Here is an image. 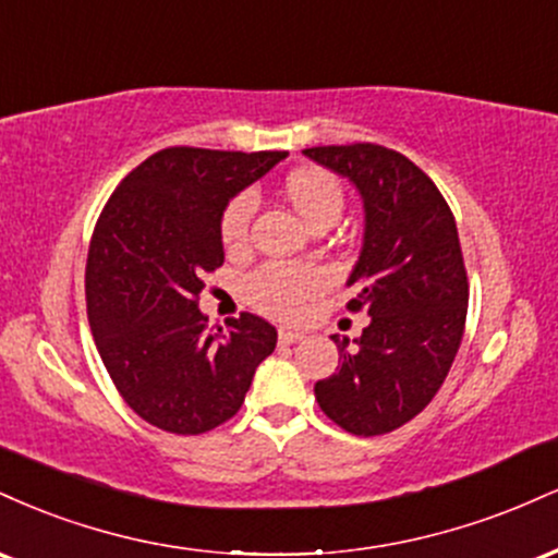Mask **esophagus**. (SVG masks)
Segmentation results:
<instances>
[{"mask_svg": "<svg viewBox=\"0 0 558 558\" xmlns=\"http://www.w3.org/2000/svg\"><path fill=\"white\" fill-rule=\"evenodd\" d=\"M304 332L301 330H291V328H280L278 330V341L283 343V345H291V343H299V341H304Z\"/></svg>", "mask_w": 558, "mask_h": 558, "instance_id": "obj_1", "label": "esophagus"}]
</instances>
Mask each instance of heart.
<instances>
[{
	"label": "heart",
	"instance_id": "obj_1",
	"mask_svg": "<svg viewBox=\"0 0 558 558\" xmlns=\"http://www.w3.org/2000/svg\"><path fill=\"white\" fill-rule=\"evenodd\" d=\"M286 194L296 213L312 222L325 213H341L343 191L336 178L319 170L293 172L286 181ZM257 213V196L252 191H243L228 204L222 213L220 235L228 248H239L248 239L252 217ZM328 283V275L315 265H301V262H267L259 270H254L246 280V299L259 312L280 319H296L310 312L315 304L319 288Z\"/></svg>",
	"mask_w": 558,
	"mask_h": 558
}]
</instances>
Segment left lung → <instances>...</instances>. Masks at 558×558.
Masks as SVG:
<instances>
[{
	"instance_id": "obj_1",
	"label": "left lung",
	"mask_w": 558,
	"mask_h": 558,
	"mask_svg": "<svg viewBox=\"0 0 558 558\" xmlns=\"http://www.w3.org/2000/svg\"><path fill=\"white\" fill-rule=\"evenodd\" d=\"M304 155L349 178L364 207L362 252L345 286L351 312L369 325L330 336L338 373L317 380L315 399L354 435H383L417 417L444 386L462 343L466 270L457 222L430 178L377 144L315 146Z\"/></svg>"
}]
</instances>
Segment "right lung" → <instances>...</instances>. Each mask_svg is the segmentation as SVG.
Here are the masks:
<instances>
[{
	"instance_id": "obj_1",
	"label": "right lung",
	"mask_w": 558,
	"mask_h": 558,
	"mask_svg": "<svg viewBox=\"0 0 558 558\" xmlns=\"http://www.w3.org/2000/svg\"><path fill=\"white\" fill-rule=\"evenodd\" d=\"M288 151L172 146L114 189L94 228L86 310L94 343L128 407L149 425L198 435L241 409L278 330L243 312L228 330L198 310L204 272L226 262L228 202Z\"/></svg>"
}]
</instances>
